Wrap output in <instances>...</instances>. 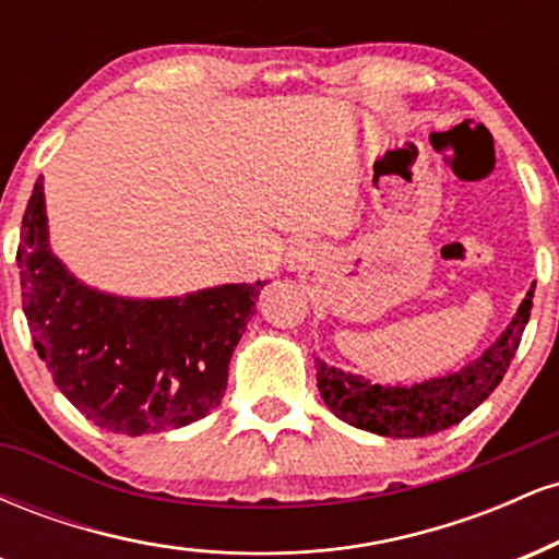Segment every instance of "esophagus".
<instances>
[{"instance_id": "obj_1", "label": "esophagus", "mask_w": 559, "mask_h": 559, "mask_svg": "<svg viewBox=\"0 0 559 559\" xmlns=\"http://www.w3.org/2000/svg\"><path fill=\"white\" fill-rule=\"evenodd\" d=\"M316 260V247L310 241H294L292 252H288V262L292 267H305Z\"/></svg>"}]
</instances>
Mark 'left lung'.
<instances>
[{
	"label": "left lung",
	"mask_w": 559,
	"mask_h": 559,
	"mask_svg": "<svg viewBox=\"0 0 559 559\" xmlns=\"http://www.w3.org/2000/svg\"><path fill=\"white\" fill-rule=\"evenodd\" d=\"M534 305V286L525 294L515 318L502 336L478 360L467 362L457 373H449L413 386H383L362 376L344 373L316 357L318 389L323 402L338 420L362 431L394 439H420L457 426L480 402L499 386L512 357H515L525 323Z\"/></svg>",
	"instance_id": "obj_1"
}]
</instances>
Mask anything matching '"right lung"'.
<instances>
[{
	"label": "right lung",
	"instance_id": "add662e5",
	"mask_svg": "<svg viewBox=\"0 0 559 559\" xmlns=\"http://www.w3.org/2000/svg\"><path fill=\"white\" fill-rule=\"evenodd\" d=\"M17 267L31 336L57 389L94 426L126 436L170 431L213 413L265 286L226 284L168 299L96 292L49 249L44 178L25 207Z\"/></svg>",
	"mask_w": 559,
	"mask_h": 559
}]
</instances>
